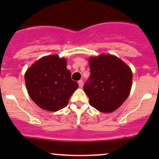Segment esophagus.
I'll return each mask as SVG.
<instances>
[{
  "mask_svg": "<svg viewBox=\"0 0 159 159\" xmlns=\"http://www.w3.org/2000/svg\"><path fill=\"white\" fill-rule=\"evenodd\" d=\"M78 84H79V86H80V87H83V86H84V81L79 80Z\"/></svg>",
  "mask_w": 159,
  "mask_h": 159,
  "instance_id": "34e87169",
  "label": "esophagus"
}]
</instances>
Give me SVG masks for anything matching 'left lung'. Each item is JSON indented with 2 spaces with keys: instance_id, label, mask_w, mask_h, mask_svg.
<instances>
[{
  "instance_id": "1",
  "label": "left lung",
  "mask_w": 159,
  "mask_h": 159,
  "mask_svg": "<svg viewBox=\"0 0 159 159\" xmlns=\"http://www.w3.org/2000/svg\"><path fill=\"white\" fill-rule=\"evenodd\" d=\"M90 75L84 87L91 106L99 111L112 112L123 104L130 93V68L111 54L91 57Z\"/></svg>"
}]
</instances>
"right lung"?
<instances>
[{
    "mask_svg": "<svg viewBox=\"0 0 159 159\" xmlns=\"http://www.w3.org/2000/svg\"><path fill=\"white\" fill-rule=\"evenodd\" d=\"M66 58L57 54L43 57L25 72L28 93L40 108L57 111L67 106L72 93L79 87L71 79Z\"/></svg>",
    "mask_w": 159,
    "mask_h": 159,
    "instance_id": "add662e5",
    "label": "right lung"
}]
</instances>
